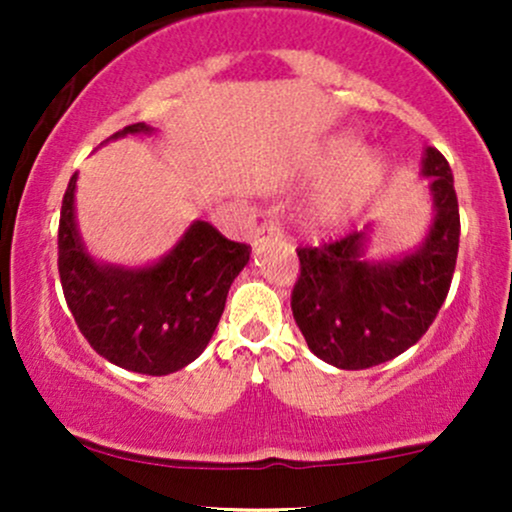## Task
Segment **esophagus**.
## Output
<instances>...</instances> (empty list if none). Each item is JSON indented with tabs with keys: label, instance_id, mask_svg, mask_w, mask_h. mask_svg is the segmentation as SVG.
Wrapping results in <instances>:
<instances>
[{
	"label": "esophagus",
	"instance_id": "esophagus-1",
	"mask_svg": "<svg viewBox=\"0 0 512 512\" xmlns=\"http://www.w3.org/2000/svg\"><path fill=\"white\" fill-rule=\"evenodd\" d=\"M279 238H281V226L279 221L274 219H264L260 226L252 231V245H255V248H260V245L272 243V240H279Z\"/></svg>",
	"mask_w": 512,
	"mask_h": 512
}]
</instances>
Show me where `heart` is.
Segmentation results:
<instances>
[{
	"instance_id": "1",
	"label": "heart",
	"mask_w": 512,
	"mask_h": 512,
	"mask_svg": "<svg viewBox=\"0 0 512 512\" xmlns=\"http://www.w3.org/2000/svg\"><path fill=\"white\" fill-rule=\"evenodd\" d=\"M358 151H361V144L344 137L322 163V175H327L330 182L317 197L315 214L327 226H337L361 214L378 197L390 175V163L383 154H375V151L358 154Z\"/></svg>"
}]
</instances>
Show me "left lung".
I'll return each mask as SVG.
<instances>
[{
    "label": "left lung",
    "instance_id": "left-lung-1",
    "mask_svg": "<svg viewBox=\"0 0 512 512\" xmlns=\"http://www.w3.org/2000/svg\"><path fill=\"white\" fill-rule=\"evenodd\" d=\"M421 175L433 195L431 231L399 260L363 257L368 231H354L320 248H298L301 276L291 310L308 349L342 370L390 361L414 346L436 320L450 291L460 248V209L450 163L428 146Z\"/></svg>",
    "mask_w": 512,
    "mask_h": 512
}]
</instances>
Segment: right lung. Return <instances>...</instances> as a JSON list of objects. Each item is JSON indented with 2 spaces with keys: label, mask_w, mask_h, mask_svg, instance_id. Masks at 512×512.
<instances>
[{
  "label": "right lung",
  "mask_w": 512,
  "mask_h": 512,
  "mask_svg": "<svg viewBox=\"0 0 512 512\" xmlns=\"http://www.w3.org/2000/svg\"><path fill=\"white\" fill-rule=\"evenodd\" d=\"M144 122L110 139L149 134ZM76 173L62 199L57 267L76 325L96 354L144 375L185 368L207 349L233 279L250 260V245L195 221L161 262L144 269L98 264L81 243L74 221Z\"/></svg>",
  "instance_id": "obj_1"
}]
</instances>
